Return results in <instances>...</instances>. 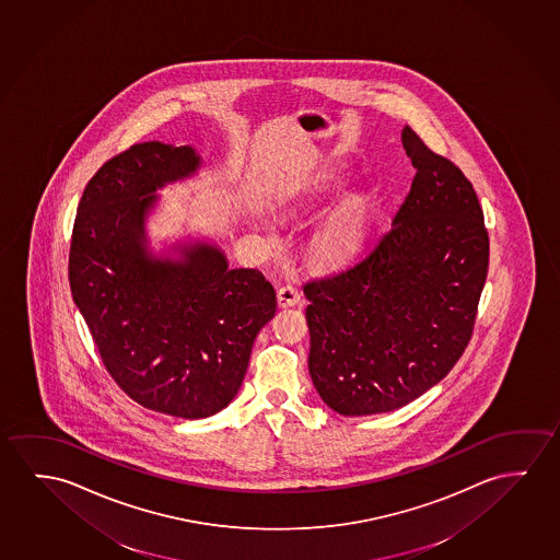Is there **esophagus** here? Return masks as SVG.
<instances>
[{"label":"esophagus","instance_id":"esophagus-1","mask_svg":"<svg viewBox=\"0 0 560 560\" xmlns=\"http://www.w3.org/2000/svg\"><path fill=\"white\" fill-rule=\"evenodd\" d=\"M299 301H301V293L293 284H283V287L277 289V302H279L281 308L294 306V304H299Z\"/></svg>","mask_w":560,"mask_h":560}]
</instances>
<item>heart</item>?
Instances as JSON below:
<instances>
[{"instance_id":"heart-1","label":"heart","mask_w":560,"mask_h":560,"mask_svg":"<svg viewBox=\"0 0 560 560\" xmlns=\"http://www.w3.org/2000/svg\"><path fill=\"white\" fill-rule=\"evenodd\" d=\"M339 178L324 182V189L336 188ZM369 221V206L361 198H351L337 206L314 234V249L324 258H339L353 248Z\"/></svg>"}]
</instances>
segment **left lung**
Listing matches in <instances>:
<instances>
[{"instance_id":"obj_1","label":"left lung","mask_w":560,"mask_h":560,"mask_svg":"<svg viewBox=\"0 0 560 560\" xmlns=\"http://www.w3.org/2000/svg\"><path fill=\"white\" fill-rule=\"evenodd\" d=\"M415 178L392 226L351 266L304 284L311 371L345 417L387 413L446 376L471 339L489 234L471 182L401 131Z\"/></svg>"}]
</instances>
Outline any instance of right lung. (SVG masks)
Returning a JSON list of instances; mask_svg holds the SVG:
<instances>
[{
    "label": "right lung",
    "instance_id": "add662e5",
    "mask_svg": "<svg viewBox=\"0 0 560 560\" xmlns=\"http://www.w3.org/2000/svg\"><path fill=\"white\" fill-rule=\"evenodd\" d=\"M189 145L149 141L101 166L79 201L69 287L106 371L156 413L206 419L233 401L252 345L276 316L258 269H231L213 242L149 246L163 189L201 168Z\"/></svg>",
    "mask_w": 560,
    "mask_h": 560
}]
</instances>
